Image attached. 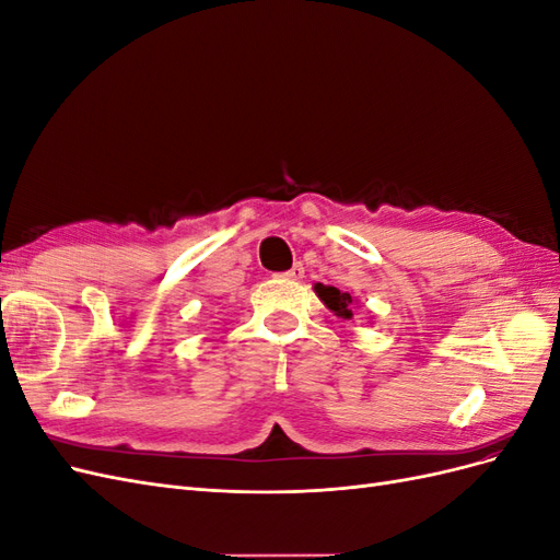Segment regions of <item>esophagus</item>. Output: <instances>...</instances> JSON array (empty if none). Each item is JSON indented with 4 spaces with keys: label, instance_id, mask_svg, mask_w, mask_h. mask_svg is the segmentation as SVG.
Segmentation results:
<instances>
[{
    "label": "esophagus",
    "instance_id": "esophagus-1",
    "mask_svg": "<svg viewBox=\"0 0 560 560\" xmlns=\"http://www.w3.org/2000/svg\"><path fill=\"white\" fill-rule=\"evenodd\" d=\"M303 273H306V270H303V266H301V264H294L290 270H284V273H280V278H287V280H303Z\"/></svg>",
    "mask_w": 560,
    "mask_h": 560
}]
</instances>
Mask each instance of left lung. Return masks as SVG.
<instances>
[{"mask_svg": "<svg viewBox=\"0 0 560 560\" xmlns=\"http://www.w3.org/2000/svg\"><path fill=\"white\" fill-rule=\"evenodd\" d=\"M315 294L319 296V301L325 303V306L336 315V317H343V319H350L352 317V311H354V301L348 292H341L336 290V287H327L317 282L315 284Z\"/></svg>", "mask_w": 560, "mask_h": 560, "instance_id": "left-lung-1", "label": "left lung"}]
</instances>
